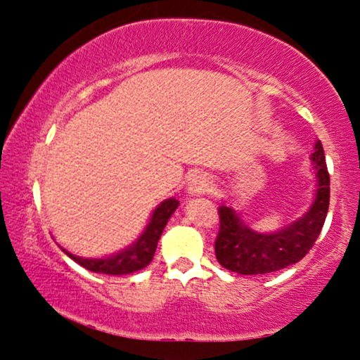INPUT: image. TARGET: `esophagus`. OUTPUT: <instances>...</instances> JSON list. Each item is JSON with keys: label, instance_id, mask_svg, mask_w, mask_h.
Here are the masks:
<instances>
[{"label": "esophagus", "instance_id": "esophagus-1", "mask_svg": "<svg viewBox=\"0 0 360 360\" xmlns=\"http://www.w3.org/2000/svg\"><path fill=\"white\" fill-rule=\"evenodd\" d=\"M210 188V181L208 177H205L203 174H194L191 179L188 181V193L189 194H201L206 193Z\"/></svg>", "mask_w": 360, "mask_h": 360}]
</instances>
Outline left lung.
Listing matches in <instances>:
<instances>
[{
    "mask_svg": "<svg viewBox=\"0 0 360 360\" xmlns=\"http://www.w3.org/2000/svg\"><path fill=\"white\" fill-rule=\"evenodd\" d=\"M316 174V191L309 210L276 232H260L243 221L230 205L221 203L220 232L214 242V254L225 269L243 276L269 274L300 262L315 245L330 205V176L320 140L311 157Z\"/></svg>",
    "mask_w": 360,
    "mask_h": 360,
    "instance_id": "8db88e82",
    "label": "left lung"
}]
</instances>
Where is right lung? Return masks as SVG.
I'll return each instance as SVG.
<instances>
[{
  "instance_id": "1",
  "label": "right lung",
  "mask_w": 360,
  "mask_h": 360,
  "mask_svg": "<svg viewBox=\"0 0 360 360\" xmlns=\"http://www.w3.org/2000/svg\"><path fill=\"white\" fill-rule=\"evenodd\" d=\"M179 206V201L176 198H169L164 200L152 213L150 221L143 229V232L140 233V237L135 242H131L130 245H127L125 249L115 252L111 255H105V257H79V255H74L71 252L62 249L65 255H69L74 262H77L84 269L100 272V274H113V276H123V274H131V272H137L143 267H147L148 264L154 259L157 242H159L160 235L164 232V226L167 225L169 218L172 217V213L176 212V208Z\"/></svg>"
}]
</instances>
